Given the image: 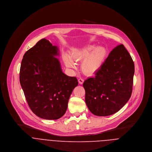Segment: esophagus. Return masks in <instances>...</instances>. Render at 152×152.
<instances>
[{
    "label": "esophagus",
    "instance_id": "34e87169",
    "mask_svg": "<svg viewBox=\"0 0 152 152\" xmlns=\"http://www.w3.org/2000/svg\"><path fill=\"white\" fill-rule=\"evenodd\" d=\"M78 82H79V83L80 84H82L83 83V82H84V80L83 79H82V78H80V79H78Z\"/></svg>",
    "mask_w": 152,
    "mask_h": 152
}]
</instances>
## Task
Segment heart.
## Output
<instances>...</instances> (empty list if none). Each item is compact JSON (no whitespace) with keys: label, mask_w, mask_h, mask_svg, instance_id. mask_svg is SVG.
Returning a JSON list of instances; mask_svg holds the SVG:
<instances>
[{"label":"heart","mask_w":152,"mask_h":152,"mask_svg":"<svg viewBox=\"0 0 152 152\" xmlns=\"http://www.w3.org/2000/svg\"><path fill=\"white\" fill-rule=\"evenodd\" d=\"M106 50L103 47L96 48L94 45H88L82 49H75L72 52V58L65 55L64 62L68 68L76 69L74 61H82L81 67L83 72L86 75L94 74L102 67L105 59Z\"/></svg>","instance_id":"heart-1"}]
</instances>
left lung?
I'll return each mask as SVG.
<instances>
[{"label":"left lung","mask_w":152,"mask_h":152,"mask_svg":"<svg viewBox=\"0 0 152 152\" xmlns=\"http://www.w3.org/2000/svg\"><path fill=\"white\" fill-rule=\"evenodd\" d=\"M134 63L123 45L115 47L105 59L95 76L83 83L85 103L97 116L115 114L132 94Z\"/></svg>","instance_id":"left-lung-1"}]
</instances>
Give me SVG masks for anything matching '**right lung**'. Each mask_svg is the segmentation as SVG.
<instances>
[{"instance_id": "add662e5", "label": "right lung", "mask_w": 152, "mask_h": 152, "mask_svg": "<svg viewBox=\"0 0 152 152\" xmlns=\"http://www.w3.org/2000/svg\"><path fill=\"white\" fill-rule=\"evenodd\" d=\"M58 47L46 38L40 39L24 55L20 70V82L28 104L38 117L57 120L66 113L76 77L61 69Z\"/></svg>"}]
</instances>
